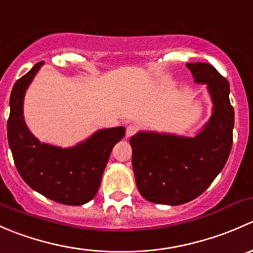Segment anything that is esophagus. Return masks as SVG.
Listing matches in <instances>:
<instances>
[{"instance_id": "34e87169", "label": "esophagus", "mask_w": 253, "mask_h": 253, "mask_svg": "<svg viewBox=\"0 0 253 253\" xmlns=\"http://www.w3.org/2000/svg\"><path fill=\"white\" fill-rule=\"evenodd\" d=\"M137 132L136 126H128L126 128V137H132Z\"/></svg>"}]
</instances>
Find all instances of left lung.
<instances>
[{
    "mask_svg": "<svg viewBox=\"0 0 253 253\" xmlns=\"http://www.w3.org/2000/svg\"><path fill=\"white\" fill-rule=\"evenodd\" d=\"M186 66L196 83L207 84L213 103L209 121L195 137L141 131L129 139L137 188L158 205H183L202 195L223 170L233 145L229 82L209 63Z\"/></svg>",
    "mask_w": 253,
    "mask_h": 253,
    "instance_id": "obj_1",
    "label": "left lung"
}]
</instances>
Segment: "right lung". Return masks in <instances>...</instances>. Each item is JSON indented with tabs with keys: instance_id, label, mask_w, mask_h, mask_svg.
<instances>
[{
	"instance_id": "right-lung-1",
	"label": "right lung",
	"mask_w": 253,
	"mask_h": 253,
	"mask_svg": "<svg viewBox=\"0 0 253 253\" xmlns=\"http://www.w3.org/2000/svg\"><path fill=\"white\" fill-rule=\"evenodd\" d=\"M44 62H39L14 83L9 98L7 137L14 164L28 186L46 198L67 206H82L95 197L114 145L125 127L99 129L71 148L42 143L28 129L23 103L28 86Z\"/></svg>"
}]
</instances>
